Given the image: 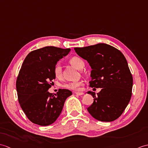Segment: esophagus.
<instances>
[{"label": "esophagus", "instance_id": "obj_1", "mask_svg": "<svg viewBox=\"0 0 148 148\" xmlns=\"http://www.w3.org/2000/svg\"><path fill=\"white\" fill-rule=\"evenodd\" d=\"M75 94H76L77 95H79V96H81V95H84V92H74Z\"/></svg>", "mask_w": 148, "mask_h": 148}]
</instances>
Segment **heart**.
<instances>
[{
	"mask_svg": "<svg viewBox=\"0 0 148 148\" xmlns=\"http://www.w3.org/2000/svg\"><path fill=\"white\" fill-rule=\"evenodd\" d=\"M69 63L78 69H81L83 68L84 66V61L82 60V58L77 56H74L71 57L69 59ZM54 75L57 79L62 78V69L59 64L56 65L54 67L53 69ZM82 85V81H75V82H69L64 83L62 84V87L64 88L68 89V90H79L80 89V87Z\"/></svg>",
	"mask_w": 148,
	"mask_h": 148,
	"instance_id": "b5f03b06",
	"label": "heart"
}]
</instances>
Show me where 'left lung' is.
<instances>
[{
  "instance_id": "left-lung-1",
  "label": "left lung",
  "mask_w": 148,
  "mask_h": 148,
  "mask_svg": "<svg viewBox=\"0 0 148 148\" xmlns=\"http://www.w3.org/2000/svg\"><path fill=\"white\" fill-rule=\"evenodd\" d=\"M78 56L86 60L92 69L90 86L100 88L88 111L99 121L112 122L125 110L131 98L133 79L127 62L121 51L109 45L98 43L74 48Z\"/></svg>"
}]
</instances>
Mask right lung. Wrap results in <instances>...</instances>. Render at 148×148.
<instances>
[{
  "label": "right lung",
  "mask_w": 148,
  "mask_h": 148,
  "mask_svg": "<svg viewBox=\"0 0 148 148\" xmlns=\"http://www.w3.org/2000/svg\"><path fill=\"white\" fill-rule=\"evenodd\" d=\"M70 50L45 47L31 51L24 60L17 77L16 90L21 107L32 122L42 126L53 123L72 95L66 89H59L55 96L48 91L56 79L55 66Z\"/></svg>",
  "instance_id": "1"
}]
</instances>
